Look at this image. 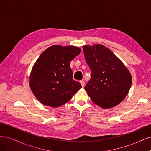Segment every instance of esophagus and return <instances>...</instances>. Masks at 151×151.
Masks as SVG:
<instances>
[{"label":"esophagus","instance_id":"esophagus-1","mask_svg":"<svg viewBox=\"0 0 151 151\" xmlns=\"http://www.w3.org/2000/svg\"><path fill=\"white\" fill-rule=\"evenodd\" d=\"M80 83H81V84L82 86L84 87V84H85V83H84V81L83 80L80 81Z\"/></svg>","mask_w":151,"mask_h":151}]
</instances>
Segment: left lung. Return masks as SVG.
<instances>
[{
    "instance_id": "left-lung-1",
    "label": "left lung",
    "mask_w": 151,
    "mask_h": 151,
    "mask_svg": "<svg viewBox=\"0 0 151 151\" xmlns=\"http://www.w3.org/2000/svg\"><path fill=\"white\" fill-rule=\"evenodd\" d=\"M91 70V79L84 87L91 100L104 109L116 106L130 90L129 70L110 50L101 44L83 47Z\"/></svg>"
}]
</instances>
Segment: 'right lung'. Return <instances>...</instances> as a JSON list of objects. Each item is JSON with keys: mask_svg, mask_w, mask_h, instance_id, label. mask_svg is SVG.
I'll list each match as a JSON object with an SVG mask.
<instances>
[{"mask_svg": "<svg viewBox=\"0 0 151 151\" xmlns=\"http://www.w3.org/2000/svg\"><path fill=\"white\" fill-rule=\"evenodd\" d=\"M74 46L53 45L40 55L32 68L29 86L35 96L46 106L57 108L67 103L81 88L73 79L70 61L81 53Z\"/></svg>", "mask_w": 151, "mask_h": 151, "instance_id": "right-lung-1", "label": "right lung"}]
</instances>
